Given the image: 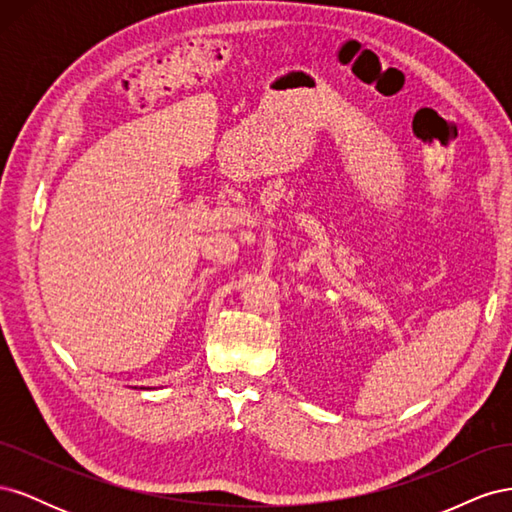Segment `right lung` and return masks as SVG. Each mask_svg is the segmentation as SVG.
Returning a JSON list of instances; mask_svg holds the SVG:
<instances>
[{"instance_id":"1","label":"right lung","mask_w":512,"mask_h":512,"mask_svg":"<svg viewBox=\"0 0 512 512\" xmlns=\"http://www.w3.org/2000/svg\"><path fill=\"white\" fill-rule=\"evenodd\" d=\"M134 389H136V386H134ZM141 389H145V386H141ZM149 391V389H147Z\"/></svg>"}]
</instances>
